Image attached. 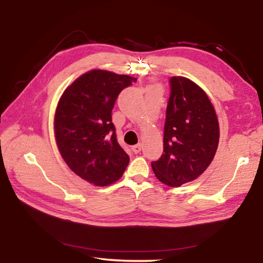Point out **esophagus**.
Masks as SVG:
<instances>
[{
	"instance_id": "1",
	"label": "esophagus",
	"mask_w": 263,
	"mask_h": 263,
	"mask_svg": "<svg viewBox=\"0 0 263 263\" xmlns=\"http://www.w3.org/2000/svg\"><path fill=\"white\" fill-rule=\"evenodd\" d=\"M132 150L134 151L135 154H138L139 151L141 150V144H137V145H135V146H133L132 147Z\"/></svg>"
}]
</instances>
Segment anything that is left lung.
<instances>
[{
	"label": "left lung",
	"mask_w": 263,
	"mask_h": 263,
	"mask_svg": "<svg viewBox=\"0 0 263 263\" xmlns=\"http://www.w3.org/2000/svg\"><path fill=\"white\" fill-rule=\"evenodd\" d=\"M163 153L151 162L157 179L169 186L194 181L209 168L219 141V124L208 94L185 77L170 79Z\"/></svg>",
	"instance_id": "obj_1"
}]
</instances>
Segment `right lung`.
I'll list each match as a JSON object with an SVG mask.
<instances>
[{
	"label": "right lung",
	"instance_id": "1",
	"mask_svg": "<svg viewBox=\"0 0 263 263\" xmlns=\"http://www.w3.org/2000/svg\"><path fill=\"white\" fill-rule=\"evenodd\" d=\"M136 78L93 69L63 91L53 118L54 138L63 160L95 186L122 178L129 156L118 145L112 109L124 87Z\"/></svg>",
	"mask_w": 263,
	"mask_h": 263
}]
</instances>
